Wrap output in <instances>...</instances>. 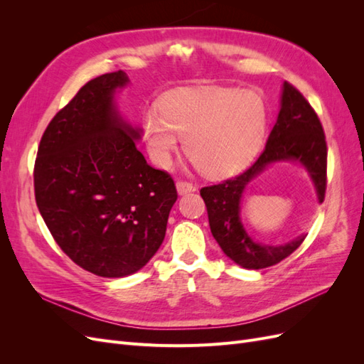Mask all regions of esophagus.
<instances>
[{
  "instance_id": "1",
  "label": "esophagus",
  "mask_w": 364,
  "mask_h": 364,
  "mask_svg": "<svg viewBox=\"0 0 364 364\" xmlns=\"http://www.w3.org/2000/svg\"><path fill=\"white\" fill-rule=\"evenodd\" d=\"M176 188H178V193L181 196L196 191V186L191 182H186V181H178V182H176Z\"/></svg>"
}]
</instances>
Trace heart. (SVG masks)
Wrapping results in <instances>:
<instances>
[{
  "label": "heart",
  "instance_id": "obj_1",
  "mask_svg": "<svg viewBox=\"0 0 364 364\" xmlns=\"http://www.w3.org/2000/svg\"><path fill=\"white\" fill-rule=\"evenodd\" d=\"M267 112L250 91L214 87L182 91L164 98L159 114L144 118V139L153 162L168 167L183 138V151L206 176H225L243 167L258 150Z\"/></svg>",
  "mask_w": 364,
  "mask_h": 364
}]
</instances>
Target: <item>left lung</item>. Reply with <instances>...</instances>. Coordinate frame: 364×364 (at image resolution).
I'll return each instance as SVG.
<instances>
[{"label":"left lung","instance_id":"1","mask_svg":"<svg viewBox=\"0 0 364 364\" xmlns=\"http://www.w3.org/2000/svg\"><path fill=\"white\" fill-rule=\"evenodd\" d=\"M326 158L328 147L321 119L306 98L291 83L284 82L281 111L258 159L235 178L200 190L213 237L230 259L245 269H266L290 257L304 243L306 234L284 246L255 243L241 225V197L246 185L269 164L297 161L310 173L317 199L322 203L326 191Z\"/></svg>","mask_w":364,"mask_h":364}]
</instances>
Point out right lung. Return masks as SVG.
<instances>
[{"label": "right lung", "instance_id": "right-lung-1", "mask_svg": "<svg viewBox=\"0 0 364 364\" xmlns=\"http://www.w3.org/2000/svg\"><path fill=\"white\" fill-rule=\"evenodd\" d=\"M126 73L83 85L50 121L35 161V197L54 241L82 269L103 278L142 269L162 245L178 199L171 176L138 150L139 130L114 106Z\"/></svg>", "mask_w": 364, "mask_h": 364}]
</instances>
